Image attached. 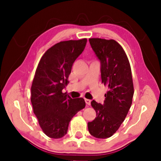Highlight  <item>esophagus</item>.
<instances>
[{"instance_id": "34e87169", "label": "esophagus", "mask_w": 161, "mask_h": 161, "mask_svg": "<svg viewBox=\"0 0 161 161\" xmlns=\"http://www.w3.org/2000/svg\"><path fill=\"white\" fill-rule=\"evenodd\" d=\"M85 102L86 103V105H89L90 104H91V100H89V99H85Z\"/></svg>"}]
</instances>
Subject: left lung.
I'll return each instance as SVG.
<instances>
[{"instance_id":"1","label":"left lung","mask_w":161,"mask_h":161,"mask_svg":"<svg viewBox=\"0 0 161 161\" xmlns=\"http://www.w3.org/2000/svg\"><path fill=\"white\" fill-rule=\"evenodd\" d=\"M90 45L100 61L102 83L108 87L103 104L92 100L96 117L88 123L92 136L111 137L124 122L132 105L134 88L129 60L122 46L114 39L90 38Z\"/></svg>"}]
</instances>
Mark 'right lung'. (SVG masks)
Masks as SVG:
<instances>
[{
    "mask_svg": "<svg viewBox=\"0 0 161 161\" xmlns=\"http://www.w3.org/2000/svg\"><path fill=\"white\" fill-rule=\"evenodd\" d=\"M86 42L87 39L60 42L44 53L37 66L31 101L39 126L50 138L64 136L70 120L86 106L82 97L72 99L62 90L69 83L72 64Z\"/></svg>",
    "mask_w": 161,
    "mask_h": 161,
    "instance_id": "right-lung-1",
    "label": "right lung"
}]
</instances>
